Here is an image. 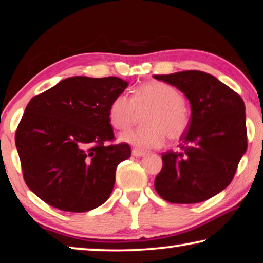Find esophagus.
Wrapping results in <instances>:
<instances>
[{
  "instance_id": "obj_1",
  "label": "esophagus",
  "mask_w": 263,
  "mask_h": 263,
  "mask_svg": "<svg viewBox=\"0 0 263 263\" xmlns=\"http://www.w3.org/2000/svg\"><path fill=\"white\" fill-rule=\"evenodd\" d=\"M132 154L134 157H138V158H140V157H143L145 156V152H143V151H141V149H138V148H133V151H132Z\"/></svg>"
}]
</instances>
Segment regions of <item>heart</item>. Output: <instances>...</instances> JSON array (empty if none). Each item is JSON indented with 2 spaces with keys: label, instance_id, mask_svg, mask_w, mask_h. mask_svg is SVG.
<instances>
[{
  "label": "heart",
  "instance_id": "b5f03b06",
  "mask_svg": "<svg viewBox=\"0 0 263 263\" xmlns=\"http://www.w3.org/2000/svg\"><path fill=\"white\" fill-rule=\"evenodd\" d=\"M149 110L143 123L147 127L124 132L122 142L141 149L159 148L166 138L181 139L189 127V115L184 97L174 86L161 81H149L135 89L134 97L117 95L109 106V122L116 130H125L135 123L139 112Z\"/></svg>",
  "mask_w": 263,
  "mask_h": 263
}]
</instances>
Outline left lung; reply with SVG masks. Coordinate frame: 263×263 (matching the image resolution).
Returning <instances> with one entry per match:
<instances>
[{
  "mask_svg": "<svg viewBox=\"0 0 263 263\" xmlns=\"http://www.w3.org/2000/svg\"><path fill=\"white\" fill-rule=\"evenodd\" d=\"M154 79L184 93L192 117L179 152H165L154 188L171 203H197L231 183L247 151L246 105L213 75L185 70Z\"/></svg>",
  "mask_w": 263,
  "mask_h": 263,
  "instance_id": "obj_1",
  "label": "left lung"
}]
</instances>
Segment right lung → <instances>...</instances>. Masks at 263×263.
<instances>
[{
	"instance_id": "add662e5",
	"label": "right lung",
	"mask_w": 263,
	"mask_h": 263,
	"mask_svg": "<svg viewBox=\"0 0 263 263\" xmlns=\"http://www.w3.org/2000/svg\"><path fill=\"white\" fill-rule=\"evenodd\" d=\"M128 87L116 77H73L27 104L15 133L28 188L61 211L87 212L109 199L117 165L130 157L128 143L112 141V99Z\"/></svg>"
}]
</instances>
